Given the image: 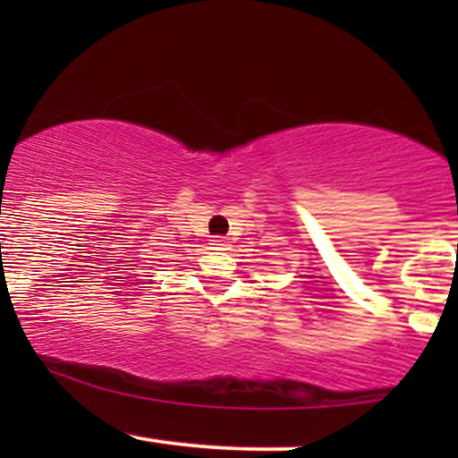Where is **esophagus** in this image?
I'll return each instance as SVG.
<instances>
[{"instance_id": "34e87169", "label": "esophagus", "mask_w": 458, "mask_h": 458, "mask_svg": "<svg viewBox=\"0 0 458 458\" xmlns=\"http://www.w3.org/2000/svg\"><path fill=\"white\" fill-rule=\"evenodd\" d=\"M211 245H215V250H225V245H228V243H225L222 236H219V239H215Z\"/></svg>"}]
</instances>
